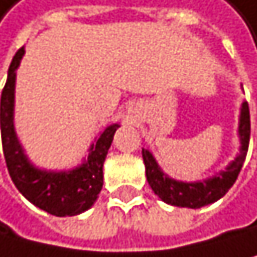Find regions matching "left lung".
I'll list each match as a JSON object with an SVG mask.
<instances>
[{
  "instance_id": "obj_1",
  "label": "left lung",
  "mask_w": 257,
  "mask_h": 257,
  "mask_svg": "<svg viewBox=\"0 0 257 257\" xmlns=\"http://www.w3.org/2000/svg\"><path fill=\"white\" fill-rule=\"evenodd\" d=\"M249 131H251L249 108H248V102L245 100L241 103L240 118H238L240 152L237 154V157L214 176L195 182H184L169 177L160 168L155 157L152 155V152L142 149V158H144V165H146V176L149 185L155 192V195H158V198H161L165 203L173 206L197 209L214 203L219 198H222L233 185V182L237 181L240 169L246 158V152L249 146Z\"/></svg>"
}]
</instances>
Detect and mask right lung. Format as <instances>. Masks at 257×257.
<instances>
[{
  "mask_svg": "<svg viewBox=\"0 0 257 257\" xmlns=\"http://www.w3.org/2000/svg\"><path fill=\"white\" fill-rule=\"evenodd\" d=\"M24 54L25 49L20 48L12 59L8 81L1 94V139L8 171L17 190L40 209L59 217L81 214L94 205L102 190L103 161L119 123L107 126L99 138L94 139L88 157L83 158L81 165L76 168L68 171H48L35 166L28 160L14 126L16 72Z\"/></svg>",
  "mask_w": 257,
  "mask_h": 257,
  "instance_id": "right-lung-1",
  "label": "right lung"
}]
</instances>
